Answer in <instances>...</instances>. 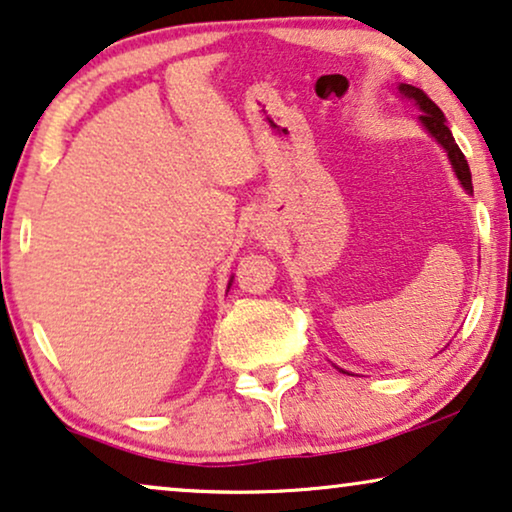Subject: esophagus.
I'll return each instance as SVG.
<instances>
[{"instance_id":"obj_1","label":"esophagus","mask_w":512,"mask_h":512,"mask_svg":"<svg viewBox=\"0 0 512 512\" xmlns=\"http://www.w3.org/2000/svg\"><path fill=\"white\" fill-rule=\"evenodd\" d=\"M251 230H254V235L258 237V240H265L272 233V226L265 219H254V226H251Z\"/></svg>"}]
</instances>
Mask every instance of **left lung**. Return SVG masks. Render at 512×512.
Returning a JSON list of instances; mask_svg holds the SVG:
<instances>
[{
    "instance_id": "8db88e82",
    "label": "left lung",
    "mask_w": 512,
    "mask_h": 512,
    "mask_svg": "<svg viewBox=\"0 0 512 512\" xmlns=\"http://www.w3.org/2000/svg\"><path fill=\"white\" fill-rule=\"evenodd\" d=\"M398 93H401L405 100L415 102V107L422 111V116H419V123H422V128L429 132V135L436 139V142L443 146L447 158H450V165L454 174H457L459 184L464 186L466 193L473 195V181H471V170H468V163L464 158V153L454 142L450 128H447V121L443 116V111L436 107V102L429 100V95L424 93V90H419L415 86H410V83H398Z\"/></svg>"
}]
</instances>
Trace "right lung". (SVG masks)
I'll return each mask as SVG.
<instances>
[{"label":"right lung","mask_w":512,"mask_h":512,"mask_svg":"<svg viewBox=\"0 0 512 512\" xmlns=\"http://www.w3.org/2000/svg\"><path fill=\"white\" fill-rule=\"evenodd\" d=\"M230 284H233V277H230V282H228V289H230Z\"/></svg>","instance_id":"obj_1"}]
</instances>
